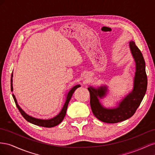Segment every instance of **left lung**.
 I'll return each instance as SVG.
<instances>
[{
	"mask_svg": "<svg viewBox=\"0 0 155 155\" xmlns=\"http://www.w3.org/2000/svg\"><path fill=\"white\" fill-rule=\"evenodd\" d=\"M129 46L136 63L134 88L121 101L118 107L115 109H106L100 103L98 98H102L105 96L107 87H100L97 88L92 87L88 88L91 95L90 104L92 111L94 115L103 122L115 124L130 118L137 110L146 92L147 78L143 57L134 41H130Z\"/></svg>",
	"mask_w": 155,
	"mask_h": 155,
	"instance_id": "obj_1",
	"label": "left lung"
}]
</instances>
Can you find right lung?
Instances as JSON below:
<instances>
[{"instance_id": "right-lung-1", "label": "right lung", "mask_w": 155, "mask_h": 155, "mask_svg": "<svg viewBox=\"0 0 155 155\" xmlns=\"http://www.w3.org/2000/svg\"><path fill=\"white\" fill-rule=\"evenodd\" d=\"M12 77L13 75L12 74V77H11V91H13V86H12ZM80 87L79 85L74 86L73 88H72L71 90L69 91V92L68 93L67 96V99H66V101L64 103V105L63 107L62 110H61L60 113L56 116L54 118L50 119V120H41V119H37V118H35L34 117H31L29 115H28L26 113L24 112V110H22V109L19 107L17 104V102L16 100L15 96H14V94H12L13 100L15 101V103L16 104V106L17 107V109L19 110V112H21V114H22V116L24 117V118L27 120L28 122L33 124L36 125L38 126H41V127H55L56 125H59L61 121H63V120L64 119L65 115H66V112H67V107L68 105V103L71 99V97L73 95V93L74 92V91L76 90V88H78V87Z\"/></svg>"}]
</instances>
